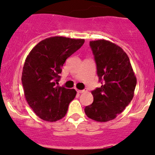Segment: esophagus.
<instances>
[{"mask_svg":"<svg viewBox=\"0 0 155 155\" xmlns=\"http://www.w3.org/2000/svg\"><path fill=\"white\" fill-rule=\"evenodd\" d=\"M76 91H77L79 93H83V92H87V90H76Z\"/></svg>","mask_w":155,"mask_h":155,"instance_id":"34e87169","label":"esophagus"}]
</instances>
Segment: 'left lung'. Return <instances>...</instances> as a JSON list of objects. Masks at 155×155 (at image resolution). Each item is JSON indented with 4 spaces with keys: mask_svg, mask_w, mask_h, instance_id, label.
<instances>
[{
    "mask_svg": "<svg viewBox=\"0 0 155 155\" xmlns=\"http://www.w3.org/2000/svg\"><path fill=\"white\" fill-rule=\"evenodd\" d=\"M90 46L102 85L92 91L93 102L84 111L89 118L106 122L116 118L128 106L137 79L128 56L118 45L101 39L90 41Z\"/></svg>",
    "mask_w": 155,
    "mask_h": 155,
    "instance_id": "left-lung-1",
    "label": "left lung"
}]
</instances>
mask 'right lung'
Instances as JSON below:
<instances>
[{
  "label": "right lung",
  "instance_id": "1",
  "mask_svg": "<svg viewBox=\"0 0 155 155\" xmlns=\"http://www.w3.org/2000/svg\"><path fill=\"white\" fill-rule=\"evenodd\" d=\"M84 43V39L49 37L37 44L27 56L22 73L24 94L30 107L41 120L56 122L66 114L76 91L57 86L59 74L67 58Z\"/></svg>",
  "mask_w": 155,
  "mask_h": 155
}]
</instances>
